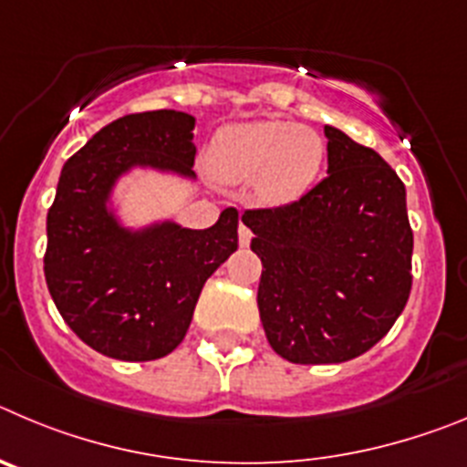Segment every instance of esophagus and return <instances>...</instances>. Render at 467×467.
<instances>
[{
  "label": "esophagus",
  "mask_w": 467,
  "mask_h": 467,
  "mask_svg": "<svg viewBox=\"0 0 467 467\" xmlns=\"http://www.w3.org/2000/svg\"><path fill=\"white\" fill-rule=\"evenodd\" d=\"M251 237H254V234H251V230L246 228L244 223H239V244H242V246H249Z\"/></svg>",
  "instance_id": "34e87169"
}]
</instances>
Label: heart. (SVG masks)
Wrapping results in <instances>:
<instances>
[{
	"label": "heart",
	"instance_id": "1",
	"mask_svg": "<svg viewBox=\"0 0 467 467\" xmlns=\"http://www.w3.org/2000/svg\"><path fill=\"white\" fill-rule=\"evenodd\" d=\"M326 144L312 128L265 119L218 130L207 165L218 182L246 183L267 204H288L305 195L323 165Z\"/></svg>",
	"mask_w": 467,
	"mask_h": 467
}]
</instances>
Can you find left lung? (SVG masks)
I'll use <instances>...</instances> for the list:
<instances>
[{"instance_id": "left-lung-1", "label": "left lung", "mask_w": 467, "mask_h": 467, "mask_svg": "<svg viewBox=\"0 0 467 467\" xmlns=\"http://www.w3.org/2000/svg\"><path fill=\"white\" fill-rule=\"evenodd\" d=\"M326 137L323 182L291 204L242 213L263 263L265 335L297 365L358 358L393 327L411 291L405 183L377 150L330 125Z\"/></svg>"}]
</instances>
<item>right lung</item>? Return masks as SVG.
<instances>
[{
	"label": "right lung",
	"instance_id": "add662e5",
	"mask_svg": "<svg viewBox=\"0 0 467 467\" xmlns=\"http://www.w3.org/2000/svg\"><path fill=\"white\" fill-rule=\"evenodd\" d=\"M195 119L130 113L99 130L65 162L46 218L44 275L57 312L90 348L144 363L186 337L197 297L237 251V209L207 230L162 223L128 233L107 212L113 182L134 165L195 176Z\"/></svg>",
	"mask_w": 467,
	"mask_h": 467
}]
</instances>
